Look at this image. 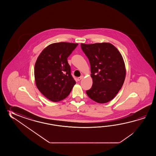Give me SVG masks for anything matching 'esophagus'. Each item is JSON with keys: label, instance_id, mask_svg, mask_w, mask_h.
<instances>
[{"label": "esophagus", "instance_id": "esophagus-1", "mask_svg": "<svg viewBox=\"0 0 156 156\" xmlns=\"http://www.w3.org/2000/svg\"><path fill=\"white\" fill-rule=\"evenodd\" d=\"M83 78V76H81L79 77L78 78H77V81H80Z\"/></svg>", "mask_w": 156, "mask_h": 156}]
</instances>
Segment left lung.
Returning a JSON list of instances; mask_svg holds the SVG:
<instances>
[{"mask_svg": "<svg viewBox=\"0 0 156 156\" xmlns=\"http://www.w3.org/2000/svg\"><path fill=\"white\" fill-rule=\"evenodd\" d=\"M81 47L89 61L93 79V85L86 94L97 103H108L124 82L126 70L122 56L111 43H81Z\"/></svg>", "mask_w": 156, "mask_h": 156, "instance_id": "left-lung-1", "label": "left lung"}]
</instances>
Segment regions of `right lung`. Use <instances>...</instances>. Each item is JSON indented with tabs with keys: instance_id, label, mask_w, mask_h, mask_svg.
I'll list each match as a JSON object with an SVG mask.
<instances>
[{
	"instance_id": "right-lung-1",
	"label": "right lung",
	"mask_w": 156,
	"mask_h": 156,
	"mask_svg": "<svg viewBox=\"0 0 156 156\" xmlns=\"http://www.w3.org/2000/svg\"><path fill=\"white\" fill-rule=\"evenodd\" d=\"M77 45L68 42L53 43L45 48L37 58L34 66L37 87L52 101L65 99L76 83L67 58Z\"/></svg>"
}]
</instances>
